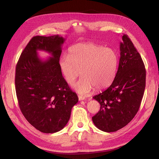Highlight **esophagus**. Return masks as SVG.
Segmentation results:
<instances>
[{
	"mask_svg": "<svg viewBox=\"0 0 159 159\" xmlns=\"http://www.w3.org/2000/svg\"><path fill=\"white\" fill-rule=\"evenodd\" d=\"M78 99H79V101H83L85 99V98L82 97V96H78Z\"/></svg>",
	"mask_w": 159,
	"mask_h": 159,
	"instance_id": "1",
	"label": "esophagus"
}]
</instances>
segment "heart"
Here are the masks:
<instances>
[{
    "label": "heart",
    "instance_id": "obj_1",
    "mask_svg": "<svg viewBox=\"0 0 159 159\" xmlns=\"http://www.w3.org/2000/svg\"><path fill=\"white\" fill-rule=\"evenodd\" d=\"M60 69L67 83L73 84L78 77H82L74 89L82 95H88L94 88L103 89L112 84L116 75L118 56L109 48L80 43L70 48L68 55L61 57Z\"/></svg>",
    "mask_w": 159,
    "mask_h": 159
}]
</instances>
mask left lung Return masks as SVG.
I'll list each match as a JSON object with an SVG mask.
<instances>
[{"label":"left lung","mask_w":159,"mask_h":159,"mask_svg":"<svg viewBox=\"0 0 159 159\" xmlns=\"http://www.w3.org/2000/svg\"><path fill=\"white\" fill-rule=\"evenodd\" d=\"M120 43V59L115 79L109 87L93 98L99 103L92 117L96 127L115 132L126 126L140 107L145 88L146 70L141 55L127 35Z\"/></svg>","instance_id":"left-lung-1"}]
</instances>
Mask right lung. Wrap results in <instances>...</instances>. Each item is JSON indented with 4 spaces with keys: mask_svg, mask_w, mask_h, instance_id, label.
Wrapping results in <instances>:
<instances>
[{
    "mask_svg": "<svg viewBox=\"0 0 159 159\" xmlns=\"http://www.w3.org/2000/svg\"><path fill=\"white\" fill-rule=\"evenodd\" d=\"M64 38L59 35L34 36L16 67L15 88L19 107L32 125L44 133L60 131L68 123L78 95L62 76L59 61ZM38 50L52 56L46 61Z\"/></svg>",
    "mask_w": 159,
    "mask_h": 159,
    "instance_id": "right-lung-1",
    "label": "right lung"
}]
</instances>
